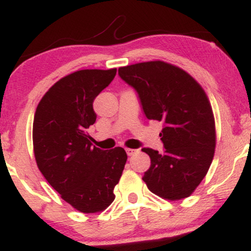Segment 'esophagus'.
<instances>
[{"label":"esophagus","mask_w":251,"mask_h":251,"mask_svg":"<svg viewBox=\"0 0 251 251\" xmlns=\"http://www.w3.org/2000/svg\"><path fill=\"white\" fill-rule=\"evenodd\" d=\"M137 152H138V150L126 149V153H127V155H129V157H131V155H133L134 153H137Z\"/></svg>","instance_id":"34e87169"}]
</instances>
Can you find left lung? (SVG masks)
<instances>
[{
  "label": "left lung",
  "mask_w": 251,
  "mask_h": 251,
  "mask_svg": "<svg viewBox=\"0 0 251 251\" xmlns=\"http://www.w3.org/2000/svg\"><path fill=\"white\" fill-rule=\"evenodd\" d=\"M118 73L137 91L146 118L163 123L165 150H142L151 158L143 180L164 200L189 197L215 154V118L205 92L185 71L159 60L120 67Z\"/></svg>",
  "instance_id": "obj_1"
}]
</instances>
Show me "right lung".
I'll list each match as a JSON object with an SVG mask.
<instances>
[{
    "label": "right lung",
    "instance_id": "right-lung-1",
    "mask_svg": "<svg viewBox=\"0 0 251 251\" xmlns=\"http://www.w3.org/2000/svg\"><path fill=\"white\" fill-rule=\"evenodd\" d=\"M117 68L82 70L48 89L33 123L35 160L43 177L77 211H103L116 196L127 154L123 148L92 146L86 129L96 123L93 101L114 79Z\"/></svg>",
    "mask_w": 251,
    "mask_h": 251
}]
</instances>
